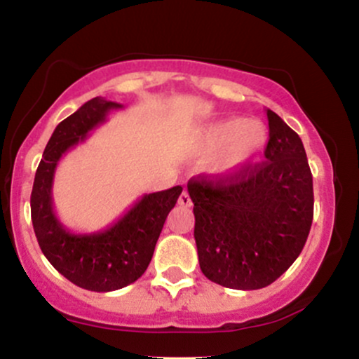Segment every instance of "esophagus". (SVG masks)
<instances>
[{"mask_svg": "<svg viewBox=\"0 0 359 359\" xmlns=\"http://www.w3.org/2000/svg\"><path fill=\"white\" fill-rule=\"evenodd\" d=\"M179 204L184 205V208H191L192 205V201H191V196H189L187 191H184L182 194H180L179 197Z\"/></svg>", "mask_w": 359, "mask_h": 359, "instance_id": "obj_1", "label": "esophagus"}]
</instances>
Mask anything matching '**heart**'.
<instances>
[{
  "instance_id": "obj_1",
  "label": "heart",
  "mask_w": 359,
  "mask_h": 359,
  "mask_svg": "<svg viewBox=\"0 0 359 359\" xmlns=\"http://www.w3.org/2000/svg\"><path fill=\"white\" fill-rule=\"evenodd\" d=\"M269 143V130L262 121L224 118L209 123L201 135V147L208 154L221 151L217 172L229 175L248 165Z\"/></svg>"
}]
</instances>
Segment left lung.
<instances>
[{"label":"left lung","instance_id":"8db88e82","mask_svg":"<svg viewBox=\"0 0 359 359\" xmlns=\"http://www.w3.org/2000/svg\"><path fill=\"white\" fill-rule=\"evenodd\" d=\"M266 118V160L187 184L201 270L236 290L263 288L285 273L306 245L314 216L302 140L271 109Z\"/></svg>","mask_w":359,"mask_h":359}]
</instances>
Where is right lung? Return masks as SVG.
I'll return each mask as SVG.
<instances>
[{
    "label": "right lung",
    "mask_w": 359,
    "mask_h": 359,
    "mask_svg": "<svg viewBox=\"0 0 359 359\" xmlns=\"http://www.w3.org/2000/svg\"><path fill=\"white\" fill-rule=\"evenodd\" d=\"M123 104L97 96L82 104L53 130L36 168L30 208L34 231L42 253L59 273L77 287L93 292L123 288L145 273L168 212L182 187L145 194L125 216L102 231L77 234L69 231L53 211L52 184L62 155L88 138L113 109Z\"/></svg>",
    "instance_id": "1"
}]
</instances>
